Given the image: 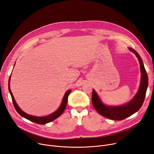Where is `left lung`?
I'll list each match as a JSON object with an SVG mask.
<instances>
[{"mask_svg":"<svg viewBox=\"0 0 154 154\" xmlns=\"http://www.w3.org/2000/svg\"><path fill=\"white\" fill-rule=\"evenodd\" d=\"M128 49L137 57L141 68V79L139 90L136 95L128 103L122 106H106L103 103L100 97L93 89L92 94V103L95 110L101 116L116 121H121L137 112L142 106L146 97L148 87V76L143 62L136 51L131 48Z\"/></svg>","mask_w":154,"mask_h":154,"instance_id":"8db88e82","label":"left lung"}]
</instances>
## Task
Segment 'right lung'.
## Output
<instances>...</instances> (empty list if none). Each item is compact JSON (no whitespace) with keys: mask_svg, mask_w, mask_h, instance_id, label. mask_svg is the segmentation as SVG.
I'll return each mask as SVG.
<instances>
[{"mask_svg":"<svg viewBox=\"0 0 154 154\" xmlns=\"http://www.w3.org/2000/svg\"><path fill=\"white\" fill-rule=\"evenodd\" d=\"M10 78H11V76H10L9 78V80H8V90H9V92L10 93V95H11V98H12V101H13V104L14 105V107L15 108V109L16 110V111L18 112L19 114H20L22 117L28 119V120H29L30 121H32V122H33L35 123H37L38 124H41V125H43V124H47V123H49L51 121H53L54 120H55L56 119H57V117H59L64 111L66 106V105H67V101H68V95H69V94L71 93L72 91L71 90H68L67 91L64 96H63V98L62 99V103L60 105V106L59 107V108L54 112H53V114H49L48 116H45V117H37V116H32V115H30V114H28L26 112H24V111H23L20 108L19 106H18V105L16 104V101L14 100V98L13 97V95L12 94V92L11 91V89H10Z\"/></svg>","mask_w":154,"mask_h":154,"instance_id":"obj_1","label":"right lung"}]
</instances>
